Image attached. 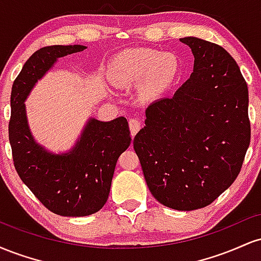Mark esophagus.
Listing matches in <instances>:
<instances>
[{
    "label": "esophagus",
    "instance_id": "esophagus-1",
    "mask_svg": "<svg viewBox=\"0 0 261 261\" xmlns=\"http://www.w3.org/2000/svg\"><path fill=\"white\" fill-rule=\"evenodd\" d=\"M128 126H130L131 135L135 136V135L139 133V130L141 128V126H142V124H141V121L139 120V119L134 118V119H131L130 121H128Z\"/></svg>",
    "mask_w": 261,
    "mask_h": 261
}]
</instances>
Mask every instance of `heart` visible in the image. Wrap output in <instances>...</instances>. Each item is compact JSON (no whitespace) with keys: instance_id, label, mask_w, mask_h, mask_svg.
Returning <instances> with one entry per match:
<instances>
[{"instance_id":"heart-1","label":"heart","mask_w":261,"mask_h":261,"mask_svg":"<svg viewBox=\"0 0 261 261\" xmlns=\"http://www.w3.org/2000/svg\"><path fill=\"white\" fill-rule=\"evenodd\" d=\"M180 62L173 53L151 47H131L121 51L110 65V80L115 86L127 87L142 82L149 97L164 94L178 80Z\"/></svg>"}]
</instances>
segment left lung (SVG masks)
<instances>
[{
	"mask_svg": "<svg viewBox=\"0 0 261 261\" xmlns=\"http://www.w3.org/2000/svg\"><path fill=\"white\" fill-rule=\"evenodd\" d=\"M180 41L193 51V73L172 98L146 109L134 148L154 199L193 211L214 202L241 172L250 143L249 97L222 46L194 37Z\"/></svg>",
	"mask_w": 261,
	"mask_h": 261,
	"instance_id": "obj_1",
	"label": "left lung"
}]
</instances>
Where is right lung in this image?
<instances>
[{"instance_id":"1","label":"right lung","mask_w":261,"mask_h":261,"mask_svg":"<svg viewBox=\"0 0 261 261\" xmlns=\"http://www.w3.org/2000/svg\"><path fill=\"white\" fill-rule=\"evenodd\" d=\"M83 45H53L39 49L27 60L11 93L8 135L14 168L47 210L60 216L95 214L109 196L120 154L131 143L124 116L112 121L89 119L74 147L55 154L35 142L27 120L24 101L59 58L83 51Z\"/></svg>"}]
</instances>
